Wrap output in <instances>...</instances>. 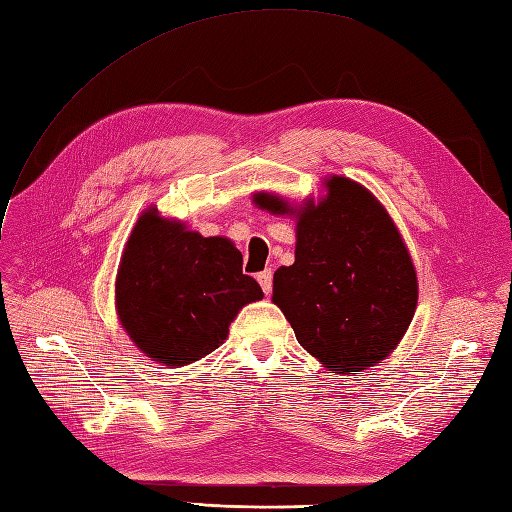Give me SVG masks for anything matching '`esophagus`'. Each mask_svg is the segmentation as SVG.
<instances>
[{
	"label": "esophagus",
	"mask_w": 512,
	"mask_h": 512,
	"mask_svg": "<svg viewBox=\"0 0 512 512\" xmlns=\"http://www.w3.org/2000/svg\"><path fill=\"white\" fill-rule=\"evenodd\" d=\"M258 284L262 286V290L269 295L271 288H273V271L271 269H265L262 273H258Z\"/></svg>",
	"instance_id": "1"
}]
</instances>
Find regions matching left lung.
<instances>
[{
	"label": "left lung",
	"mask_w": 512,
	"mask_h": 512,
	"mask_svg": "<svg viewBox=\"0 0 512 512\" xmlns=\"http://www.w3.org/2000/svg\"><path fill=\"white\" fill-rule=\"evenodd\" d=\"M325 196L293 206L256 191L254 204L295 217V262L273 273V297L297 342L338 372L359 375L403 340L418 306V275L385 206L347 176H327Z\"/></svg>",
	"instance_id": "obj_1"
}]
</instances>
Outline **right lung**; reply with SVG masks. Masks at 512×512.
<instances>
[{
	"mask_svg": "<svg viewBox=\"0 0 512 512\" xmlns=\"http://www.w3.org/2000/svg\"><path fill=\"white\" fill-rule=\"evenodd\" d=\"M241 265L230 239L202 237L150 206L118 265V321L153 362L170 368L198 362L224 344L243 306L265 297Z\"/></svg>",
	"mask_w": 512,
	"mask_h": 512,
	"instance_id": "obj_1",
	"label": "right lung"
}]
</instances>
